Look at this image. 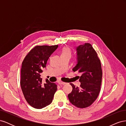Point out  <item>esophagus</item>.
<instances>
[{
  "label": "esophagus",
  "mask_w": 126,
  "mask_h": 126,
  "mask_svg": "<svg viewBox=\"0 0 126 126\" xmlns=\"http://www.w3.org/2000/svg\"><path fill=\"white\" fill-rule=\"evenodd\" d=\"M66 83V82H64L61 81H58V84H59V85H65Z\"/></svg>",
  "instance_id": "1"
}]
</instances>
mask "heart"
Listing matches in <instances>:
<instances>
[{
	"mask_svg": "<svg viewBox=\"0 0 126 126\" xmlns=\"http://www.w3.org/2000/svg\"><path fill=\"white\" fill-rule=\"evenodd\" d=\"M67 54L71 55V50H70V49L68 48H64L62 53V55H67Z\"/></svg>",
	"mask_w": 126,
	"mask_h": 126,
	"instance_id": "b5f03b06",
	"label": "heart"
}]
</instances>
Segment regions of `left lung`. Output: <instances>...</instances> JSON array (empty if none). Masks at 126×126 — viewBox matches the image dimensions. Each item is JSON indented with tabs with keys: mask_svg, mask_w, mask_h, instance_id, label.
Returning a JSON list of instances; mask_svg holds the SVG:
<instances>
[{
	"mask_svg": "<svg viewBox=\"0 0 126 126\" xmlns=\"http://www.w3.org/2000/svg\"><path fill=\"white\" fill-rule=\"evenodd\" d=\"M77 63L72 69L81 74L79 78L80 87H72L71 93L68 95L70 102L80 108L90 106L96 100L100 90L102 69L99 58L92 45L85 43L76 48Z\"/></svg>",
	"mask_w": 126,
	"mask_h": 126,
	"instance_id": "1",
	"label": "left lung"
}]
</instances>
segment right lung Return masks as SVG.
<instances>
[{
    "mask_svg": "<svg viewBox=\"0 0 126 126\" xmlns=\"http://www.w3.org/2000/svg\"><path fill=\"white\" fill-rule=\"evenodd\" d=\"M58 45L36 46L26 55L22 63L20 86L26 101L32 107L41 109L50 105L57 89L55 83L47 79L42 84L40 74L46 67L49 57Z\"/></svg>",
    "mask_w": 126,
    "mask_h": 126,
    "instance_id": "1",
    "label": "right lung"
}]
</instances>
